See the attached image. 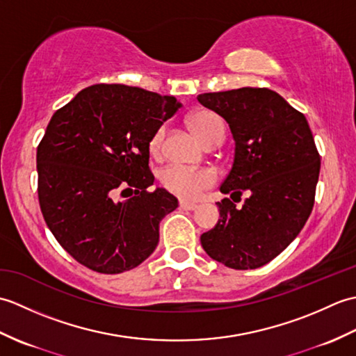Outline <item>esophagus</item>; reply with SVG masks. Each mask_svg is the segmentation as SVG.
I'll use <instances>...</instances> for the list:
<instances>
[{"label":"esophagus","instance_id":"obj_1","mask_svg":"<svg viewBox=\"0 0 356 356\" xmlns=\"http://www.w3.org/2000/svg\"><path fill=\"white\" fill-rule=\"evenodd\" d=\"M179 207L182 209H188V211H193L197 208V203H193V202H186V200H180L179 202Z\"/></svg>","mask_w":356,"mask_h":356}]
</instances>
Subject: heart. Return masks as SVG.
Listing matches in <instances>:
<instances>
[{"mask_svg":"<svg viewBox=\"0 0 356 356\" xmlns=\"http://www.w3.org/2000/svg\"><path fill=\"white\" fill-rule=\"evenodd\" d=\"M188 125L202 143L216 134H223V122L220 116L209 110L195 111L188 118ZM163 139V128H159L149 142L151 153H159ZM161 184L166 191L179 195L182 199H197L199 195L213 186L216 176L213 171L205 168H190L184 165H168L159 174Z\"/></svg>","mask_w":356,"mask_h":356,"instance_id":"b5f03b06","label":"heart"}]
</instances>
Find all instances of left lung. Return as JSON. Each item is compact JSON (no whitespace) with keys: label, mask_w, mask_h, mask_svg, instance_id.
<instances>
[{"label":"left lung","mask_w":356,"mask_h":356,"mask_svg":"<svg viewBox=\"0 0 356 356\" xmlns=\"http://www.w3.org/2000/svg\"><path fill=\"white\" fill-rule=\"evenodd\" d=\"M197 101L229 125L231 171L217 202L220 218L200 243L216 261L232 269L260 268L298 236L312 213L320 176V154L303 113L269 88L243 87L203 93Z\"/></svg>","instance_id":"obj_1"}]
</instances>
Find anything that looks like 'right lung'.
<instances>
[{"mask_svg": "<svg viewBox=\"0 0 356 356\" xmlns=\"http://www.w3.org/2000/svg\"><path fill=\"white\" fill-rule=\"evenodd\" d=\"M180 107L174 96L96 84L51 116L36 151L40 207L58 243L88 269L120 274L156 249L177 199L148 191L149 142Z\"/></svg>", "mask_w": 356, "mask_h": 356, "instance_id": "obj_1", "label": "right lung"}]
</instances>
